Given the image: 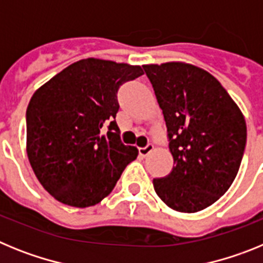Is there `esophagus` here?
I'll return each instance as SVG.
<instances>
[{
    "label": "esophagus",
    "instance_id": "esophagus-1",
    "mask_svg": "<svg viewBox=\"0 0 263 263\" xmlns=\"http://www.w3.org/2000/svg\"><path fill=\"white\" fill-rule=\"evenodd\" d=\"M152 151H154V144H148L147 147L144 148H139V155H140L141 157H145L148 156Z\"/></svg>",
    "mask_w": 263,
    "mask_h": 263
}]
</instances>
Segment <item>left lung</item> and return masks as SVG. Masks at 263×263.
I'll list each match as a JSON object with an SVG mask.
<instances>
[{
    "label": "left lung",
    "instance_id": "8db88e82",
    "mask_svg": "<svg viewBox=\"0 0 263 263\" xmlns=\"http://www.w3.org/2000/svg\"><path fill=\"white\" fill-rule=\"evenodd\" d=\"M163 109L173 168L154 188L171 209L196 213L230 188L243 156L246 122L216 78L185 62L144 65Z\"/></svg>",
    "mask_w": 263,
    "mask_h": 263
}]
</instances>
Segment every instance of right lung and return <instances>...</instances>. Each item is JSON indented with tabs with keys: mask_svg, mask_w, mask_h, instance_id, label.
<instances>
[{
	"mask_svg": "<svg viewBox=\"0 0 263 263\" xmlns=\"http://www.w3.org/2000/svg\"><path fill=\"white\" fill-rule=\"evenodd\" d=\"M143 74L140 66L86 58L33 93L26 111L27 157L36 179L59 202L98 204L136 159L138 148L120 141L116 93Z\"/></svg>",
	"mask_w": 263,
	"mask_h": 263,
	"instance_id": "right-lung-1",
	"label": "right lung"
}]
</instances>
